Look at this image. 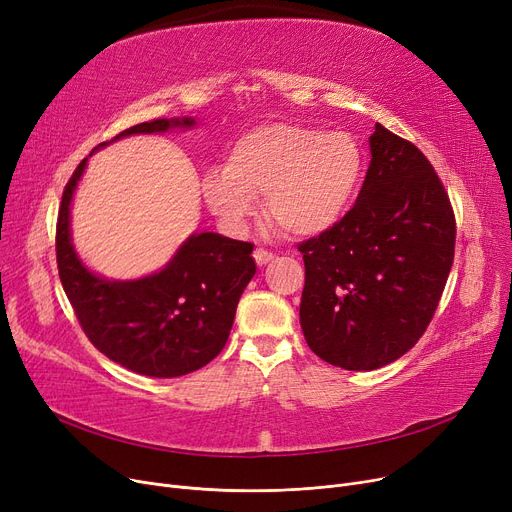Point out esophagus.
I'll return each instance as SVG.
<instances>
[{"label":"esophagus","instance_id":"1","mask_svg":"<svg viewBox=\"0 0 512 512\" xmlns=\"http://www.w3.org/2000/svg\"><path fill=\"white\" fill-rule=\"evenodd\" d=\"M253 257H255L257 265H265V263H270L274 259V253L272 251H265V249H255Z\"/></svg>","mask_w":512,"mask_h":512}]
</instances>
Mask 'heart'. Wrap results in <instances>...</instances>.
Instances as JSON below:
<instances>
[{"label": "heart", "mask_w": 512, "mask_h": 512, "mask_svg": "<svg viewBox=\"0 0 512 512\" xmlns=\"http://www.w3.org/2000/svg\"><path fill=\"white\" fill-rule=\"evenodd\" d=\"M363 176V153L346 132L274 122L238 137L224 168L203 172L209 211L240 230L265 195L267 218L292 236H319L351 209Z\"/></svg>", "instance_id": "b5f03b06"}]
</instances>
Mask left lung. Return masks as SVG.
I'll return each instance as SVG.
<instances>
[{
    "label": "left lung",
    "instance_id": "1",
    "mask_svg": "<svg viewBox=\"0 0 512 512\" xmlns=\"http://www.w3.org/2000/svg\"><path fill=\"white\" fill-rule=\"evenodd\" d=\"M355 207L299 245L301 328L311 351L348 371L380 369L417 344L446 286L456 224L427 157L382 124Z\"/></svg>",
    "mask_w": 512,
    "mask_h": 512
}]
</instances>
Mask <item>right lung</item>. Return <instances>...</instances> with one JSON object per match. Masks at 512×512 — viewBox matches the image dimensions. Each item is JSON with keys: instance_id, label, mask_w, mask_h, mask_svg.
Returning a JSON list of instances; mask_svg holds the SVG:
<instances>
[{"instance_id": "1", "label": "right lung", "mask_w": 512, "mask_h": 512, "mask_svg": "<svg viewBox=\"0 0 512 512\" xmlns=\"http://www.w3.org/2000/svg\"><path fill=\"white\" fill-rule=\"evenodd\" d=\"M195 124V118L143 122L97 149L130 134H155ZM89 157L80 161L64 188L56 232L60 280L80 328L97 351L134 373L178 378L201 369L226 346L240 294L257 270L251 257L253 245L218 232H195L151 276L137 280L97 276L80 261L70 232V205Z\"/></svg>"}]
</instances>
